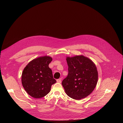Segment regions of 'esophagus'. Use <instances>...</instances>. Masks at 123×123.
<instances>
[{
  "label": "esophagus",
  "instance_id": "34e87169",
  "mask_svg": "<svg viewBox=\"0 0 123 123\" xmlns=\"http://www.w3.org/2000/svg\"><path fill=\"white\" fill-rule=\"evenodd\" d=\"M61 80H62L61 78H59V79H57V80H56V81H57V82H58V83H61Z\"/></svg>",
  "mask_w": 123,
  "mask_h": 123
}]
</instances>
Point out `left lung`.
I'll return each mask as SVG.
<instances>
[{"mask_svg": "<svg viewBox=\"0 0 123 123\" xmlns=\"http://www.w3.org/2000/svg\"><path fill=\"white\" fill-rule=\"evenodd\" d=\"M68 75L62 85L67 94L75 100L90 95L98 81V72L94 63L83 55L67 57Z\"/></svg>", "mask_w": 123, "mask_h": 123, "instance_id": "8db88e82", "label": "left lung"}]
</instances>
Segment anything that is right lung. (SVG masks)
I'll use <instances>...</instances> for the list:
<instances>
[{
    "label": "right lung",
    "instance_id": "obj_1",
    "mask_svg": "<svg viewBox=\"0 0 123 123\" xmlns=\"http://www.w3.org/2000/svg\"><path fill=\"white\" fill-rule=\"evenodd\" d=\"M52 61L49 56H43L31 61L22 74V84L26 92L34 98L46 96L51 85L56 82L49 65Z\"/></svg>",
    "mask_w": 123,
    "mask_h": 123
}]
</instances>
